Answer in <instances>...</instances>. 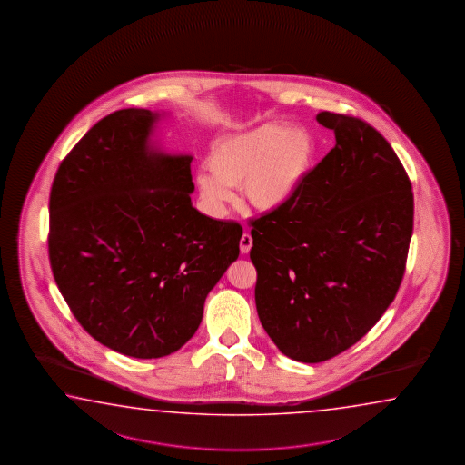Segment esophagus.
<instances>
[{"instance_id": "1", "label": "esophagus", "mask_w": 465, "mask_h": 465, "mask_svg": "<svg viewBox=\"0 0 465 465\" xmlns=\"http://www.w3.org/2000/svg\"><path fill=\"white\" fill-rule=\"evenodd\" d=\"M239 247H241L242 254H247L251 251V247H252V237H251V234H247V232L242 234V237H241V246Z\"/></svg>"}]
</instances>
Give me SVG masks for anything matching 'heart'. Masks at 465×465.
Returning a JSON list of instances; mask_svg holds the SVG:
<instances>
[{
    "mask_svg": "<svg viewBox=\"0 0 465 465\" xmlns=\"http://www.w3.org/2000/svg\"><path fill=\"white\" fill-rule=\"evenodd\" d=\"M315 156V140L305 128L271 122L221 140L206 158L210 173L196 176L204 204L223 214L239 188L249 206L281 210L301 188Z\"/></svg>",
    "mask_w": 465,
    "mask_h": 465,
    "instance_id": "1",
    "label": "heart"
}]
</instances>
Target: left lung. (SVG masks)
<instances>
[{"mask_svg": "<svg viewBox=\"0 0 465 465\" xmlns=\"http://www.w3.org/2000/svg\"><path fill=\"white\" fill-rule=\"evenodd\" d=\"M330 150L281 210L251 221L255 307L273 343L320 363L364 337L394 301L412 236L410 178L363 120L320 112Z\"/></svg>", "mask_w": 465, "mask_h": 465, "instance_id": "1", "label": "left lung"}]
</instances>
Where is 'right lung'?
I'll return each instance as SVG.
<instances>
[{
	"label": "right lung",
	"mask_w": 465,
	"mask_h": 465,
	"mask_svg": "<svg viewBox=\"0 0 465 465\" xmlns=\"http://www.w3.org/2000/svg\"><path fill=\"white\" fill-rule=\"evenodd\" d=\"M158 112L99 120L65 156L49 196V262L74 317L99 343L150 360L180 350L242 228L193 208L192 156L152 143Z\"/></svg>",
	"instance_id": "obj_1"
}]
</instances>
